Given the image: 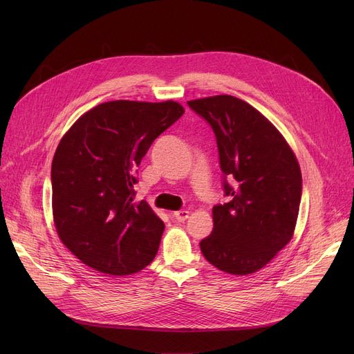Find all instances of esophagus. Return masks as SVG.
I'll return each instance as SVG.
<instances>
[{
    "label": "esophagus",
    "mask_w": 354,
    "mask_h": 354,
    "mask_svg": "<svg viewBox=\"0 0 354 354\" xmlns=\"http://www.w3.org/2000/svg\"><path fill=\"white\" fill-rule=\"evenodd\" d=\"M174 216L178 222H185L188 218H189V211H185V209H180V211H176L174 212Z\"/></svg>",
    "instance_id": "obj_1"
}]
</instances>
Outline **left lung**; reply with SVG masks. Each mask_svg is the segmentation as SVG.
<instances>
[{
  "label": "left lung",
  "instance_id": "8db88e82",
  "mask_svg": "<svg viewBox=\"0 0 354 354\" xmlns=\"http://www.w3.org/2000/svg\"><path fill=\"white\" fill-rule=\"evenodd\" d=\"M188 106L214 130L230 198L212 208L214 230L199 243L201 251L221 271L255 272L292 236L303 189L299 162L281 133L247 102L221 95Z\"/></svg>",
  "mask_w": 354,
  "mask_h": 354
}]
</instances>
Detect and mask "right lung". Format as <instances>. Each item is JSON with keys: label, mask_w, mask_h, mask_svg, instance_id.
Segmentation results:
<instances>
[{"label": "right lung", "mask_w": 354, "mask_h": 354, "mask_svg": "<svg viewBox=\"0 0 354 354\" xmlns=\"http://www.w3.org/2000/svg\"><path fill=\"white\" fill-rule=\"evenodd\" d=\"M183 113L172 100L107 102L60 140L51 163L54 224L83 264L129 275L153 261L165 224L145 201H135L136 167Z\"/></svg>", "instance_id": "obj_1"}]
</instances>
